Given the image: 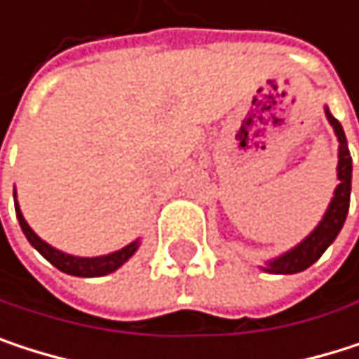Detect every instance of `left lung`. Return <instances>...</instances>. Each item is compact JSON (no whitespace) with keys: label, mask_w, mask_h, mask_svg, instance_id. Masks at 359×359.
<instances>
[{"label":"left lung","mask_w":359,"mask_h":359,"mask_svg":"<svg viewBox=\"0 0 359 359\" xmlns=\"http://www.w3.org/2000/svg\"><path fill=\"white\" fill-rule=\"evenodd\" d=\"M326 118L334 129V135L339 140V163H337V188L334 194L328 203L326 213L322 215L320 224L292 249H288L286 253L273 257L266 262V266H262L264 271L268 273H299L309 266H313L322 253L334 243V238L339 236L347 211H349V196H351V154L347 148V137L345 131L341 127V123L330 114L328 106H324Z\"/></svg>","instance_id":"1"}]
</instances>
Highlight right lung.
<instances>
[{"instance_id":"add662e5","label":"right lung","mask_w":359,"mask_h":359,"mask_svg":"<svg viewBox=\"0 0 359 359\" xmlns=\"http://www.w3.org/2000/svg\"><path fill=\"white\" fill-rule=\"evenodd\" d=\"M14 196H16V190H14ZM14 209H16V217H18V224L27 236V241L60 271L65 273H71V276H79V278H97V276H106V273H112L114 269H118L125 262H129L133 257V253L140 249V238L129 243L127 247L118 249V251H112L108 255H97V257H77V255H69L65 251H58L54 249L52 245H48L46 241H41L33 228L27 224L22 211H20V205L18 201H14Z\"/></svg>"}]
</instances>
